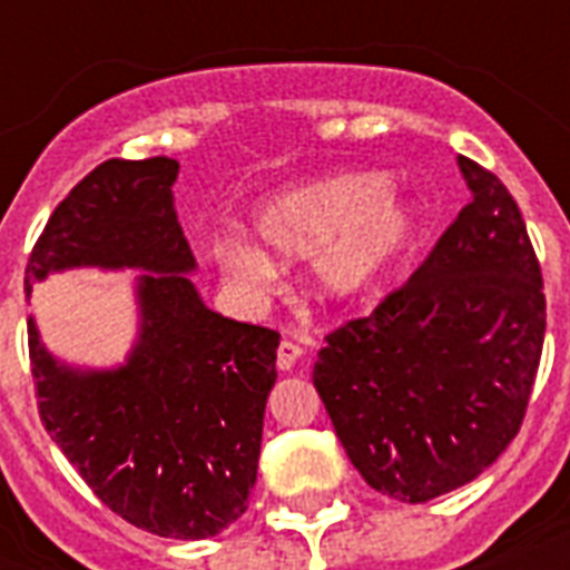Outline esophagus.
Instances as JSON below:
<instances>
[{
    "label": "esophagus",
    "mask_w": 570,
    "mask_h": 570,
    "mask_svg": "<svg viewBox=\"0 0 570 570\" xmlns=\"http://www.w3.org/2000/svg\"><path fill=\"white\" fill-rule=\"evenodd\" d=\"M304 348L298 346V343H293V340H284L281 346H277V370H293L298 361H302Z\"/></svg>",
    "instance_id": "1"
}]
</instances>
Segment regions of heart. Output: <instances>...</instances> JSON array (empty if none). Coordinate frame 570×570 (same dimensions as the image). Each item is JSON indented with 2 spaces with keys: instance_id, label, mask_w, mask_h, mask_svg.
I'll return each mask as SVG.
<instances>
[{
  "instance_id": "b5f03b06",
  "label": "heart",
  "mask_w": 570,
  "mask_h": 570,
  "mask_svg": "<svg viewBox=\"0 0 570 570\" xmlns=\"http://www.w3.org/2000/svg\"><path fill=\"white\" fill-rule=\"evenodd\" d=\"M257 242L230 233L215 245V259L233 284L268 289L275 259L313 254L311 286L322 302L352 304L370 295L399 266L420 233L416 209L384 174L346 171L277 191L250 215Z\"/></svg>"
}]
</instances>
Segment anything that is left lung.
Returning a JSON list of instances; mask_svg holds the SVG:
<instances>
[{
    "instance_id": "obj_1",
    "label": "left lung",
    "mask_w": 570,
    "mask_h": 570,
    "mask_svg": "<svg viewBox=\"0 0 570 570\" xmlns=\"http://www.w3.org/2000/svg\"><path fill=\"white\" fill-rule=\"evenodd\" d=\"M459 168L470 204L405 286L331 331L313 366L357 473L402 503L455 491L500 459L544 346V281L521 209L482 165L459 156Z\"/></svg>"
}]
</instances>
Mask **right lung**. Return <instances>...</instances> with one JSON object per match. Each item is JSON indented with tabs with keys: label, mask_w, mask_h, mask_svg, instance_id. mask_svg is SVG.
Masks as SVG:
<instances>
[{
	"label": "right lung",
	"mask_w": 570,
	"mask_h": 570,
	"mask_svg": "<svg viewBox=\"0 0 570 570\" xmlns=\"http://www.w3.org/2000/svg\"><path fill=\"white\" fill-rule=\"evenodd\" d=\"M168 156L97 165L49 215L26 293L65 268H141L127 364L76 370L29 320L40 420L94 494L138 530L209 539L248 509L281 334L209 311L174 213Z\"/></svg>",
	"instance_id": "obj_1"
}]
</instances>
